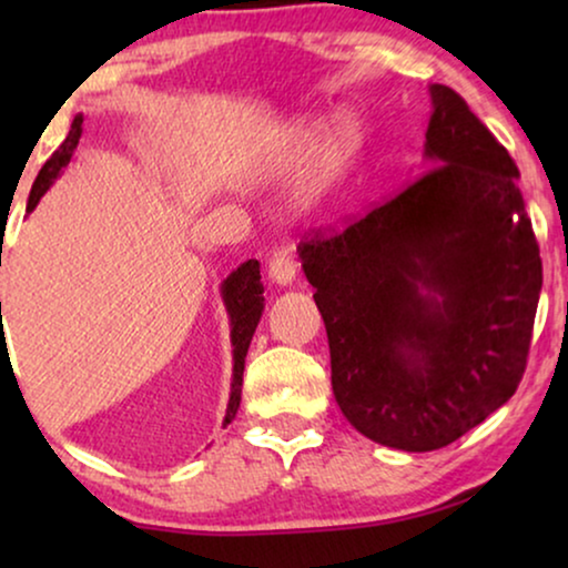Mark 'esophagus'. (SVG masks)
<instances>
[{
    "label": "esophagus",
    "mask_w": 568,
    "mask_h": 568,
    "mask_svg": "<svg viewBox=\"0 0 568 568\" xmlns=\"http://www.w3.org/2000/svg\"><path fill=\"white\" fill-rule=\"evenodd\" d=\"M268 278L276 284H292L294 274H297V261H294L290 245H276L268 258Z\"/></svg>",
    "instance_id": "obj_1"
}]
</instances>
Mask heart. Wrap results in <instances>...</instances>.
Instances as JSON below:
<instances>
[{
	"instance_id": "b5f03b06",
	"label": "heart",
	"mask_w": 568,
	"mask_h": 568,
	"mask_svg": "<svg viewBox=\"0 0 568 568\" xmlns=\"http://www.w3.org/2000/svg\"><path fill=\"white\" fill-rule=\"evenodd\" d=\"M313 142H315L313 126L294 129V134L290 136V154L292 158H297V154L307 152L310 146H313ZM356 144H359V126H356V121L341 119L323 144V165L328 170H338L348 158H352Z\"/></svg>"
}]
</instances>
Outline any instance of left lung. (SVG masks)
Wrapping results in <instances>:
<instances>
[{
  "label": "left lung",
  "instance_id": "8db88e82",
  "mask_svg": "<svg viewBox=\"0 0 568 568\" xmlns=\"http://www.w3.org/2000/svg\"><path fill=\"white\" fill-rule=\"evenodd\" d=\"M432 103L434 168L297 247L341 410L406 453L453 445L515 395L542 286L515 160L453 88L432 84Z\"/></svg>",
  "mask_w": 568,
  "mask_h": 568
}]
</instances>
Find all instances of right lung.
Instances as JSON below:
<instances>
[{
  "instance_id": "add662e5",
  "label": "right lung",
  "mask_w": 568,
  "mask_h": 568,
  "mask_svg": "<svg viewBox=\"0 0 568 568\" xmlns=\"http://www.w3.org/2000/svg\"><path fill=\"white\" fill-rule=\"evenodd\" d=\"M82 136V119L77 115L72 123V131L64 139V144L59 146L57 152L51 154L49 162L41 168L38 173L33 191H30L28 199V212H33L38 201L49 185L53 183V178L59 175V170L72 160V152L77 142ZM222 294H224V305H227V313L232 317V346H235V369H232V393H230V403H227V416H224V424H230L235 418L237 408H240V393H243V369H245V354L247 346H251V338L255 333V325L261 321V310H263V284H261V263L258 261H247L240 266L237 271H232L227 276V282L222 284Z\"/></svg>"
}]
</instances>
